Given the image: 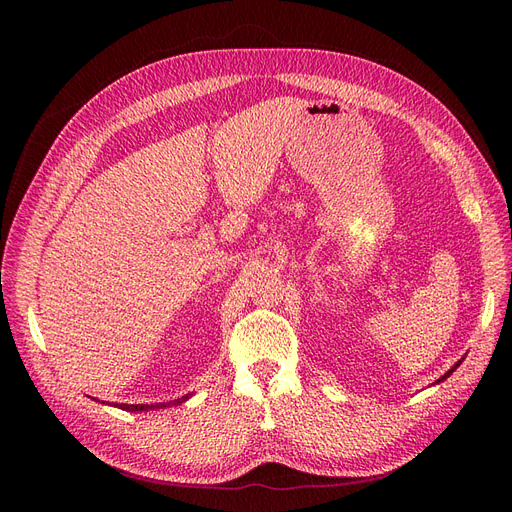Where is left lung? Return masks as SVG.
Wrapping results in <instances>:
<instances>
[{"mask_svg":"<svg viewBox=\"0 0 512 512\" xmlns=\"http://www.w3.org/2000/svg\"><path fill=\"white\" fill-rule=\"evenodd\" d=\"M461 363H463V359H461V361H456V363H454V365H452V367H450V369H448V371H446V373L442 375V378H440V380H436L434 384H440V382H444L446 378H450V375H452V371H456V367H459Z\"/></svg>","mask_w":512,"mask_h":512,"instance_id":"8db88e82","label":"left lung"}]
</instances>
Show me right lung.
Returning <instances> with one entry per match:
<instances>
[{
    "label": "right lung",
    "mask_w": 512,
    "mask_h": 512,
    "mask_svg": "<svg viewBox=\"0 0 512 512\" xmlns=\"http://www.w3.org/2000/svg\"><path fill=\"white\" fill-rule=\"evenodd\" d=\"M193 396V392H188V394H184V396H180V398H174V400H166V402H153V405H110V407H118V409H122V411H130V413H139V411H157V409H170V407H178V405H182V402H186L188 398ZM95 402H99L97 398H93ZM101 405H107V402H103L101 400Z\"/></svg>",
    "instance_id": "right-lung-1"
}]
</instances>
